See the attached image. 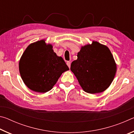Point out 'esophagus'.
Here are the masks:
<instances>
[{"instance_id":"34e87169","label":"esophagus","mask_w":134,"mask_h":134,"mask_svg":"<svg viewBox=\"0 0 134 134\" xmlns=\"http://www.w3.org/2000/svg\"><path fill=\"white\" fill-rule=\"evenodd\" d=\"M67 65H68V67H69V69H70V65H71V62H67Z\"/></svg>"}]
</instances>
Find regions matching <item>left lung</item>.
I'll use <instances>...</instances> for the list:
<instances>
[{"label":"left lung","mask_w":134,"mask_h":134,"mask_svg":"<svg viewBox=\"0 0 134 134\" xmlns=\"http://www.w3.org/2000/svg\"><path fill=\"white\" fill-rule=\"evenodd\" d=\"M70 69L84 91L94 94L105 91L110 85L116 65L109 49L93 41L81 47Z\"/></svg>","instance_id":"1"}]
</instances>
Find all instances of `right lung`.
Masks as SVG:
<instances>
[{
	"label": "right lung",
	"mask_w": 134,
	"mask_h": 134,
	"mask_svg": "<svg viewBox=\"0 0 134 134\" xmlns=\"http://www.w3.org/2000/svg\"><path fill=\"white\" fill-rule=\"evenodd\" d=\"M21 78L29 89L45 93L55 85L63 72L69 70L62 57L44 40L32 43L22 54L19 64Z\"/></svg>",
	"instance_id": "add662e5"
}]
</instances>
